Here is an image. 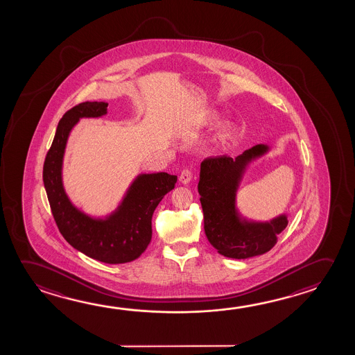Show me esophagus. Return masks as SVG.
<instances>
[{
	"label": "esophagus",
	"mask_w": 355,
	"mask_h": 355,
	"mask_svg": "<svg viewBox=\"0 0 355 355\" xmlns=\"http://www.w3.org/2000/svg\"><path fill=\"white\" fill-rule=\"evenodd\" d=\"M192 179V173L190 170H184L181 171L180 176H179V181L182 185H187Z\"/></svg>",
	"instance_id": "obj_1"
}]
</instances>
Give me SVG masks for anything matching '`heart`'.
I'll list each match as a JSON object with an SVG mask.
<instances>
[{
    "mask_svg": "<svg viewBox=\"0 0 355 355\" xmlns=\"http://www.w3.org/2000/svg\"><path fill=\"white\" fill-rule=\"evenodd\" d=\"M231 138V132L230 130H223L218 137V143L220 144H225V141Z\"/></svg>",
    "mask_w": 355,
    "mask_h": 355,
    "instance_id": "obj_1",
    "label": "heart"
}]
</instances>
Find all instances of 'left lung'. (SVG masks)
I'll use <instances>...</instances> for the list:
<instances>
[{
  "label": "left lung",
  "mask_w": 355,
  "mask_h": 355,
  "mask_svg": "<svg viewBox=\"0 0 355 355\" xmlns=\"http://www.w3.org/2000/svg\"><path fill=\"white\" fill-rule=\"evenodd\" d=\"M268 144H257L236 158L227 155L206 159L200 166L198 193L203 211V228L217 252L232 259H249L269 252L286 228L287 214L269 220L243 216L236 195L249 166L270 152Z\"/></svg>",
  "instance_id": "left-lung-1"
}]
</instances>
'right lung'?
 Masks as SVG:
<instances>
[{
  "mask_svg": "<svg viewBox=\"0 0 355 355\" xmlns=\"http://www.w3.org/2000/svg\"><path fill=\"white\" fill-rule=\"evenodd\" d=\"M106 102H83L65 113L43 168L45 191L58 228L67 242L81 253L106 264H124L141 257L152 241V217L163 197L178 181L168 173L138 174L112 212L86 214L70 200L62 181L69 137L81 119L107 114Z\"/></svg>",
  "mask_w": 355,
  "mask_h": 355,
  "instance_id": "add662e5",
  "label": "right lung"
}]
</instances>
